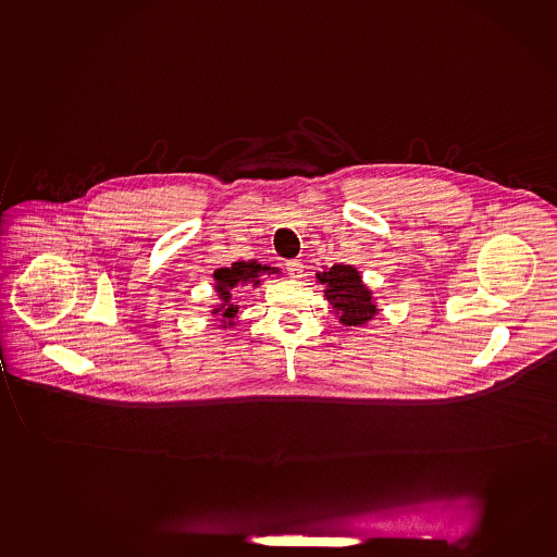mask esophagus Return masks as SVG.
<instances>
[{"label":"esophagus","mask_w":557,"mask_h":557,"mask_svg":"<svg viewBox=\"0 0 557 557\" xmlns=\"http://www.w3.org/2000/svg\"><path fill=\"white\" fill-rule=\"evenodd\" d=\"M285 267H287L285 270H287V275H289V277H293V280H299L300 274H302V267H300V262H297V260H289Z\"/></svg>","instance_id":"obj_1"}]
</instances>
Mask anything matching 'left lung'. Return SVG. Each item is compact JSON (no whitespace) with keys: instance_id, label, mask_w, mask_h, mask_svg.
I'll return each instance as SVG.
<instances>
[{"instance_id":"8db88e82","label":"left lung","mask_w":557,"mask_h":557,"mask_svg":"<svg viewBox=\"0 0 557 557\" xmlns=\"http://www.w3.org/2000/svg\"><path fill=\"white\" fill-rule=\"evenodd\" d=\"M325 285V299L330 300L335 314H339L345 325H363L377 314V308L371 302L370 289H366L358 270L348 264H335L327 272L318 274Z\"/></svg>"}]
</instances>
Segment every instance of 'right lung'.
Instances as JSON below:
<instances>
[{
	"label": "right lung",
	"mask_w": 557,
	"mask_h": 557,
	"mask_svg": "<svg viewBox=\"0 0 557 557\" xmlns=\"http://www.w3.org/2000/svg\"><path fill=\"white\" fill-rule=\"evenodd\" d=\"M264 272L275 274L277 270H275V268L262 267V264H257V262H235V264H232L230 268H220V270L214 272L218 297L222 299V305H220V308H214L212 314L220 312V315L224 318V320H220V322L224 323L222 327L234 325L235 323L232 322V320H234V315L237 314V305H235V299H232V293H234L239 285H245V283L258 285V283H260L258 277L264 274Z\"/></svg>",
	"instance_id": "add662e5"
}]
</instances>
